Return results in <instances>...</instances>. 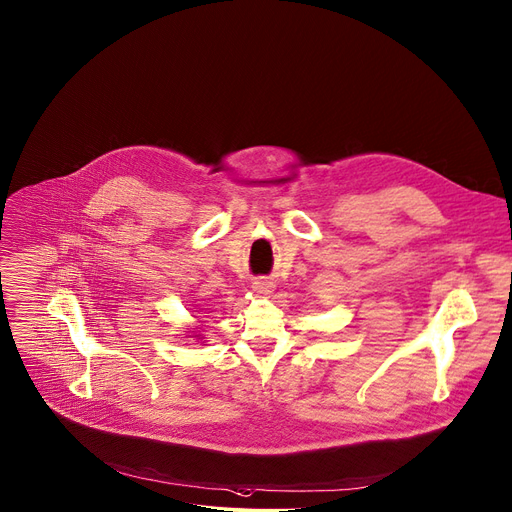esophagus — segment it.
<instances>
[{
	"mask_svg": "<svg viewBox=\"0 0 512 512\" xmlns=\"http://www.w3.org/2000/svg\"><path fill=\"white\" fill-rule=\"evenodd\" d=\"M252 291L258 295V297H270L275 293V283L270 281L268 277H258L254 279L252 283Z\"/></svg>",
	"mask_w": 512,
	"mask_h": 512,
	"instance_id": "1",
	"label": "esophagus"
}]
</instances>
